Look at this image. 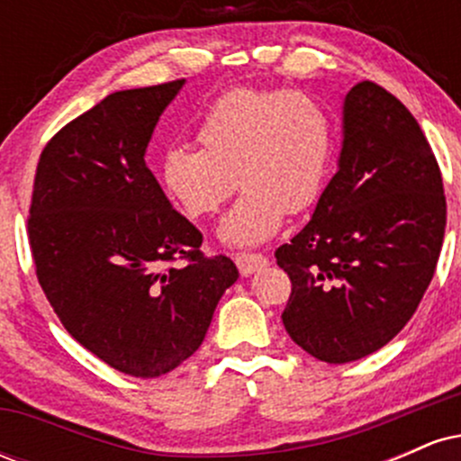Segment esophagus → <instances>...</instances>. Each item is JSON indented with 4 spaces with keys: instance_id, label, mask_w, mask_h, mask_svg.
Here are the masks:
<instances>
[{
    "instance_id": "1",
    "label": "esophagus",
    "mask_w": 461,
    "mask_h": 461,
    "mask_svg": "<svg viewBox=\"0 0 461 461\" xmlns=\"http://www.w3.org/2000/svg\"><path fill=\"white\" fill-rule=\"evenodd\" d=\"M234 260H236L238 271H240L242 275L256 273L258 268L267 267V264H268L267 256H262V253H256V251H240V253H236Z\"/></svg>"
}]
</instances>
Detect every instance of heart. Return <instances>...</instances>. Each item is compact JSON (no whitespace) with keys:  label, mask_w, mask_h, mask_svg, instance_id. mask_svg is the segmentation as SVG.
Wrapping results in <instances>:
<instances>
[{"label":"heart","mask_w":461,"mask_h":461,"mask_svg":"<svg viewBox=\"0 0 461 461\" xmlns=\"http://www.w3.org/2000/svg\"><path fill=\"white\" fill-rule=\"evenodd\" d=\"M199 149L164 153V193L188 219L219 212L240 186L221 225L230 245H258L284 223V214L312 208L325 190L336 147L330 110L301 91L234 88L216 97L194 131Z\"/></svg>","instance_id":"obj_1"}]
</instances>
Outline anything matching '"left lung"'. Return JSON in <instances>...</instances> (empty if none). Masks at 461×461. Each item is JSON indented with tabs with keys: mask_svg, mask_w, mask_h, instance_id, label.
I'll list each match as a JSON object with an SVG mask.
<instances>
[{
	"mask_svg": "<svg viewBox=\"0 0 461 461\" xmlns=\"http://www.w3.org/2000/svg\"><path fill=\"white\" fill-rule=\"evenodd\" d=\"M447 197L418 121L364 79L345 99L340 168L310 223L275 251L290 277L288 336L312 357H366L407 325L440 258Z\"/></svg>",
	"mask_w": 461,
	"mask_h": 461,
	"instance_id": "8db88e82",
	"label": "left lung"
}]
</instances>
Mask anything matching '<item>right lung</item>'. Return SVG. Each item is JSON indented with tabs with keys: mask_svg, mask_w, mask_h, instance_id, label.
<instances>
[{
	"mask_svg": "<svg viewBox=\"0 0 461 461\" xmlns=\"http://www.w3.org/2000/svg\"><path fill=\"white\" fill-rule=\"evenodd\" d=\"M184 79L116 91L51 136L36 164L28 238L62 327L108 366L160 377L203 342L238 279L230 258L171 208L145 164Z\"/></svg>",
	"mask_w": 461,
	"mask_h": 461,
	"instance_id": "add662e5",
	"label": "right lung"
}]
</instances>
